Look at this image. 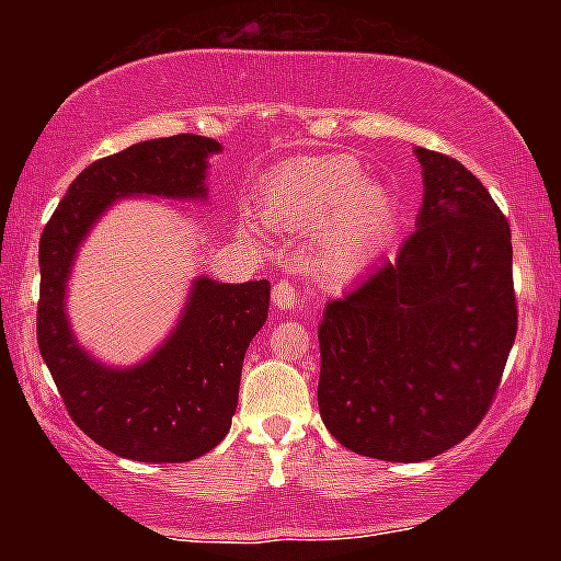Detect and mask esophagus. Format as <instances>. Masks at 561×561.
<instances>
[{"instance_id":"esophagus-1","label":"esophagus","mask_w":561,"mask_h":561,"mask_svg":"<svg viewBox=\"0 0 561 561\" xmlns=\"http://www.w3.org/2000/svg\"><path fill=\"white\" fill-rule=\"evenodd\" d=\"M298 301H301V290H298L294 283H288V280L275 283V286H273V304H275V309L288 311V309H294Z\"/></svg>"}]
</instances>
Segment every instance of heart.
<instances>
[{"label":"heart","instance_id":"heart-1","mask_svg":"<svg viewBox=\"0 0 561 561\" xmlns=\"http://www.w3.org/2000/svg\"><path fill=\"white\" fill-rule=\"evenodd\" d=\"M260 214L286 232H317V260L327 273L352 275L370 263L393 232L398 202L386 181L352 156L301 158L267 175Z\"/></svg>","mask_w":561,"mask_h":561}]
</instances>
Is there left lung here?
I'll return each mask as SVG.
<instances>
[{"instance_id":"obj_1","label":"left lung","mask_w":561,"mask_h":561,"mask_svg":"<svg viewBox=\"0 0 561 561\" xmlns=\"http://www.w3.org/2000/svg\"><path fill=\"white\" fill-rule=\"evenodd\" d=\"M413 152L416 232L319 324L321 419L386 462H424L480 424L518 327L508 221L462 163Z\"/></svg>"}]
</instances>
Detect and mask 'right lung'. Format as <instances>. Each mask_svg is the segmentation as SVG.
<instances>
[{"mask_svg": "<svg viewBox=\"0 0 561 561\" xmlns=\"http://www.w3.org/2000/svg\"><path fill=\"white\" fill-rule=\"evenodd\" d=\"M202 135L137 142L83 168L41 237L37 347L83 434L137 462H188L225 439L240 396L242 359L263 329L271 283L191 280L171 334L148 357L114 367L91 355L68 319V280L79 248L119 198L206 202L209 158Z\"/></svg>", "mask_w": 561, "mask_h": 561, "instance_id": "1", "label": "right lung"}]
</instances>
